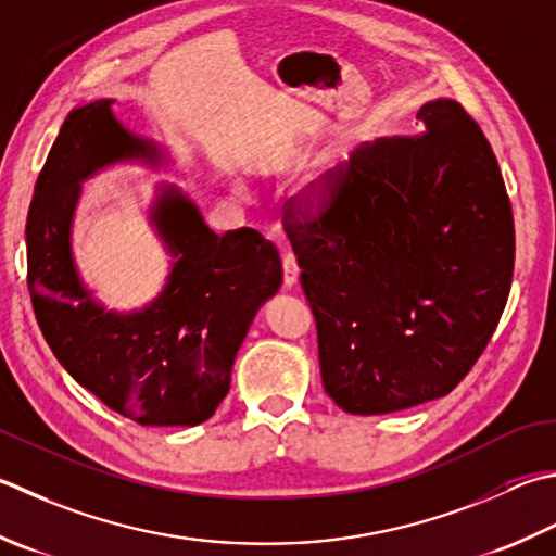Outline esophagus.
<instances>
[{"label": "esophagus", "instance_id": "obj_1", "mask_svg": "<svg viewBox=\"0 0 556 556\" xmlns=\"http://www.w3.org/2000/svg\"><path fill=\"white\" fill-rule=\"evenodd\" d=\"M281 267H285V287H293L299 281V263H296V255L293 253H285L281 257Z\"/></svg>", "mask_w": 556, "mask_h": 556}]
</instances>
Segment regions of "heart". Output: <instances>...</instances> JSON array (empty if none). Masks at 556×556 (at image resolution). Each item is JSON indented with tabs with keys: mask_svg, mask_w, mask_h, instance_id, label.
I'll return each instance as SVG.
<instances>
[{
	"mask_svg": "<svg viewBox=\"0 0 556 556\" xmlns=\"http://www.w3.org/2000/svg\"><path fill=\"white\" fill-rule=\"evenodd\" d=\"M334 170H337V163H330L328 168H325L318 178H315L313 182H311V190H308V200L313 202V204H323L325 200L330 198V192H332V185H334Z\"/></svg>",
	"mask_w": 556,
	"mask_h": 556,
	"instance_id": "obj_1",
	"label": "heart"
}]
</instances>
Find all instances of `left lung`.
I'll return each mask as SVG.
<instances>
[{"label": "left lung", "instance_id": "obj_1", "mask_svg": "<svg viewBox=\"0 0 556 556\" xmlns=\"http://www.w3.org/2000/svg\"><path fill=\"white\" fill-rule=\"evenodd\" d=\"M417 119L419 137L356 151L318 219L289 216L325 393L350 415L448 395L514 279V212L482 129L453 98Z\"/></svg>", "mask_w": 556, "mask_h": 556}]
</instances>
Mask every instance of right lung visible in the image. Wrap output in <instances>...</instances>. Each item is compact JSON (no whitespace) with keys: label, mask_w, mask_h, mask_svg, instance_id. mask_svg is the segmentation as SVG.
<instances>
[{"label":"right lung","mask_w":556,"mask_h":556,"mask_svg":"<svg viewBox=\"0 0 556 556\" xmlns=\"http://www.w3.org/2000/svg\"><path fill=\"white\" fill-rule=\"evenodd\" d=\"M113 103L72 108L38 176L26 222L33 311L64 371L103 405L141 427H198L231 388L250 323L281 287V260L253 228L216 236L188 192L156 182L149 226L170 257L166 285L141 308L108 311L74 257L84 182L117 163H173Z\"/></svg>","instance_id":"add662e5"}]
</instances>
